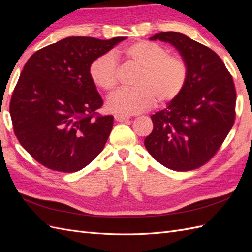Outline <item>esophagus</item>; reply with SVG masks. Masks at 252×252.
Returning a JSON list of instances; mask_svg holds the SVG:
<instances>
[{"instance_id": "1", "label": "esophagus", "mask_w": 252, "mask_h": 252, "mask_svg": "<svg viewBox=\"0 0 252 252\" xmlns=\"http://www.w3.org/2000/svg\"><path fill=\"white\" fill-rule=\"evenodd\" d=\"M129 119L130 118L127 116H121V114H116V116H114V120L117 122H125V121H128Z\"/></svg>"}]
</instances>
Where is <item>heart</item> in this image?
<instances>
[{"mask_svg": "<svg viewBox=\"0 0 252 252\" xmlns=\"http://www.w3.org/2000/svg\"><path fill=\"white\" fill-rule=\"evenodd\" d=\"M129 62L140 68L133 89H120L112 94L106 106L120 114H135L147 110L158 100L166 105L174 101L184 89L188 68L179 56H169L168 50L150 41H138L123 50ZM89 78L95 86L112 90L118 84V67L114 58L103 55L95 58L88 68Z\"/></svg>", "mask_w": 252, "mask_h": 252, "instance_id": "obj_1", "label": "heart"}]
</instances>
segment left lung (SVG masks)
<instances>
[{"label": "left lung", "mask_w": 252, "mask_h": 252, "mask_svg": "<svg viewBox=\"0 0 252 252\" xmlns=\"http://www.w3.org/2000/svg\"><path fill=\"white\" fill-rule=\"evenodd\" d=\"M169 43L188 68L182 94L150 117L144 145L151 157L175 171L199 168L215 156L234 123L235 88L217 53L187 35L168 32L149 37Z\"/></svg>", "instance_id": "left-lung-1"}]
</instances>
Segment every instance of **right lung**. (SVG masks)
<instances>
[{
	"label": "right lung",
	"instance_id": "add662e5",
	"mask_svg": "<svg viewBox=\"0 0 252 252\" xmlns=\"http://www.w3.org/2000/svg\"><path fill=\"white\" fill-rule=\"evenodd\" d=\"M126 39L69 36L29 58L9 110L14 133L35 161L52 170L75 172L103 150L113 117L94 114L103 100L88 68Z\"/></svg>",
	"mask_w": 252,
	"mask_h": 252
}]
</instances>
